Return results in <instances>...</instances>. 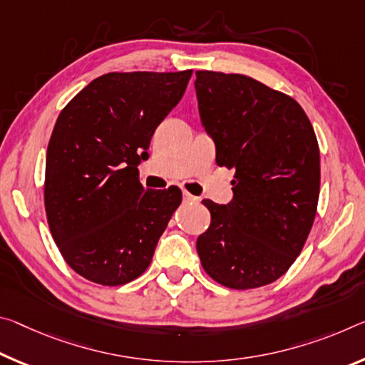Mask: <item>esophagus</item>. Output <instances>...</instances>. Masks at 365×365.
Segmentation results:
<instances>
[{"mask_svg": "<svg viewBox=\"0 0 365 365\" xmlns=\"http://www.w3.org/2000/svg\"><path fill=\"white\" fill-rule=\"evenodd\" d=\"M183 201L185 203H198V198L193 196L192 193H188L187 190H183Z\"/></svg>", "mask_w": 365, "mask_h": 365, "instance_id": "1", "label": "esophagus"}]
</instances>
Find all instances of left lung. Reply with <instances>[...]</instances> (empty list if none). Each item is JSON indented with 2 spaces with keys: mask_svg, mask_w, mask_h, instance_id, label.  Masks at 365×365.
I'll list each match as a JSON object with an SVG mask.
<instances>
[{
  "mask_svg": "<svg viewBox=\"0 0 365 365\" xmlns=\"http://www.w3.org/2000/svg\"><path fill=\"white\" fill-rule=\"evenodd\" d=\"M200 118L217 165L235 169L227 205L205 200L196 240L207 274L230 289L276 281L307 240L320 193V151L302 107L244 74L196 71Z\"/></svg>",
  "mask_w": 365,
  "mask_h": 365,
  "instance_id": "1",
  "label": "left lung"
}]
</instances>
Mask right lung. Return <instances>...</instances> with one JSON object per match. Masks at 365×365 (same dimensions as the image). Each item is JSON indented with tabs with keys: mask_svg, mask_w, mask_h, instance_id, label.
I'll list each match as a JSON object with an SVG mask.
<instances>
[{
	"mask_svg": "<svg viewBox=\"0 0 365 365\" xmlns=\"http://www.w3.org/2000/svg\"><path fill=\"white\" fill-rule=\"evenodd\" d=\"M192 73H107L61 110L47 149L45 211L58 250L86 279L121 286L151 264L182 192L146 190L136 167Z\"/></svg>",
	"mask_w": 365,
	"mask_h": 365,
	"instance_id": "add662e5",
	"label": "right lung"
}]
</instances>
